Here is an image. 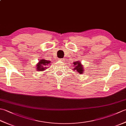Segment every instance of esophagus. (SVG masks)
Returning <instances> with one entry per match:
<instances>
[{
  "label": "esophagus",
  "mask_w": 126,
  "mask_h": 126,
  "mask_svg": "<svg viewBox=\"0 0 126 126\" xmlns=\"http://www.w3.org/2000/svg\"><path fill=\"white\" fill-rule=\"evenodd\" d=\"M59 61H62V62H64V60L63 58H60V59H59Z\"/></svg>",
  "instance_id": "1"
}]
</instances>
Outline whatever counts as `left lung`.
<instances>
[{
	"label": "left lung",
	"instance_id": "1",
	"mask_svg": "<svg viewBox=\"0 0 126 126\" xmlns=\"http://www.w3.org/2000/svg\"><path fill=\"white\" fill-rule=\"evenodd\" d=\"M73 64L75 68H73V69L74 71L75 70L79 74H82V73H83L84 69L83 68V65L81 64V63H80L78 61H76L74 62Z\"/></svg>",
	"mask_w": 126,
	"mask_h": 126
}]
</instances>
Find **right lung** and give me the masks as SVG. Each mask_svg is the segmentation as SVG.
Instances as JSON below:
<instances>
[{
  "instance_id": "obj_1",
  "label": "right lung",
  "mask_w": 126,
  "mask_h": 126,
  "mask_svg": "<svg viewBox=\"0 0 126 126\" xmlns=\"http://www.w3.org/2000/svg\"><path fill=\"white\" fill-rule=\"evenodd\" d=\"M51 62L50 61L45 60L44 59H42V60L39 61V62L37 64V71H44L46 70L47 68V65L50 64ZM51 65V64H50Z\"/></svg>"
}]
</instances>
